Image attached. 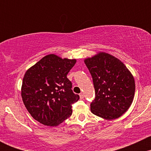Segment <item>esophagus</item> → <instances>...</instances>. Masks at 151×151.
Instances as JSON below:
<instances>
[{
	"label": "esophagus",
	"instance_id": "obj_1",
	"mask_svg": "<svg viewBox=\"0 0 151 151\" xmlns=\"http://www.w3.org/2000/svg\"><path fill=\"white\" fill-rule=\"evenodd\" d=\"M79 96H80V99H84V93H81L80 94H79Z\"/></svg>",
	"mask_w": 151,
	"mask_h": 151
}]
</instances>
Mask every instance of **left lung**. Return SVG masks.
Listing matches in <instances>:
<instances>
[{
  "mask_svg": "<svg viewBox=\"0 0 151 151\" xmlns=\"http://www.w3.org/2000/svg\"><path fill=\"white\" fill-rule=\"evenodd\" d=\"M93 79L95 99L91 111L112 120L124 114L132 104L135 93L134 78L122 62L105 52L84 60Z\"/></svg>",
  "mask_w": 151,
  "mask_h": 151,
  "instance_id": "8db88e82",
  "label": "left lung"
}]
</instances>
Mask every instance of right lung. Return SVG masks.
<instances>
[{
    "mask_svg": "<svg viewBox=\"0 0 151 151\" xmlns=\"http://www.w3.org/2000/svg\"><path fill=\"white\" fill-rule=\"evenodd\" d=\"M76 62L51 54L25 72L22 101L33 119L43 125L57 126L72 115V105L79 96L72 91L67 75Z\"/></svg>",
    "mask_w": 151,
    "mask_h": 151,
    "instance_id": "1",
    "label": "right lung"
}]
</instances>
